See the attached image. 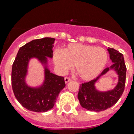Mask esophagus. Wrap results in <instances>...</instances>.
I'll use <instances>...</instances> for the list:
<instances>
[{
  "instance_id": "esophagus-1",
  "label": "esophagus",
  "mask_w": 134,
  "mask_h": 134,
  "mask_svg": "<svg viewBox=\"0 0 134 134\" xmlns=\"http://www.w3.org/2000/svg\"><path fill=\"white\" fill-rule=\"evenodd\" d=\"M71 80V78H69V77H65V83H67L68 82H69Z\"/></svg>"
}]
</instances>
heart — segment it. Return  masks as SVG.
<instances>
[{
	"label": "heart",
	"instance_id": "heart-1",
	"mask_svg": "<svg viewBox=\"0 0 134 134\" xmlns=\"http://www.w3.org/2000/svg\"><path fill=\"white\" fill-rule=\"evenodd\" d=\"M108 55L102 47L82 44H68L63 50H54L53 60L58 71L65 74L74 65L75 71L82 80H90L102 71Z\"/></svg>",
	"mask_w": 134,
	"mask_h": 134
}]
</instances>
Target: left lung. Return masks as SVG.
Wrapping results in <instances>:
<instances>
[{
    "label": "left lung",
    "mask_w": 134,
    "mask_h": 134,
    "mask_svg": "<svg viewBox=\"0 0 134 134\" xmlns=\"http://www.w3.org/2000/svg\"><path fill=\"white\" fill-rule=\"evenodd\" d=\"M107 50L113 65L105 68L96 78L80 85L78 98L80 105L87 110L101 111L110 108L118 102L125 90L127 68L123 55L113 48L109 47ZM110 70H114L118 75V84L112 90L100 92L96 90L95 83L100 77Z\"/></svg>",
    "instance_id": "obj_1"
}]
</instances>
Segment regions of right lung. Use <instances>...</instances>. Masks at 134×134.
<instances>
[{"label":"right lung","instance_id":"obj_1","mask_svg":"<svg viewBox=\"0 0 134 134\" xmlns=\"http://www.w3.org/2000/svg\"><path fill=\"white\" fill-rule=\"evenodd\" d=\"M53 38L36 39L21 47L18 50L12 70V85L14 96L22 106L35 112H45L54 107L58 94L65 87V80L50 72L47 68V58L53 57ZM36 57L45 66V80L38 88L26 85L29 60Z\"/></svg>","mask_w":134,"mask_h":134}]
</instances>
